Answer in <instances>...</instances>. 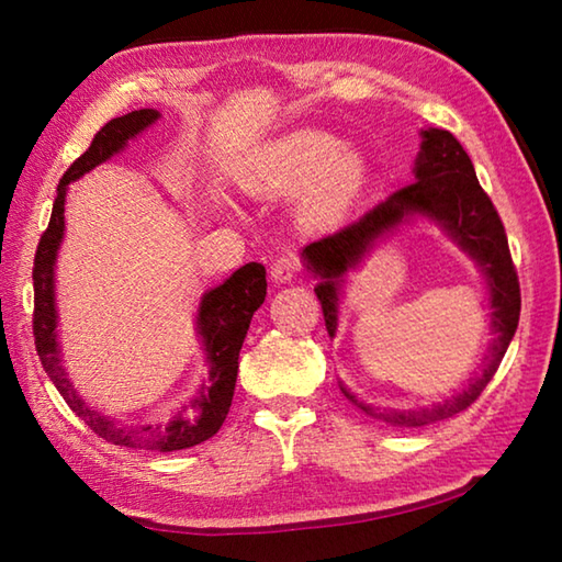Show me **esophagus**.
<instances>
[{
  "mask_svg": "<svg viewBox=\"0 0 562 562\" xmlns=\"http://www.w3.org/2000/svg\"><path fill=\"white\" fill-rule=\"evenodd\" d=\"M297 272H300V262L294 255H280V258L274 260L270 268V274L274 282H290L297 278Z\"/></svg>",
  "mask_w": 562,
  "mask_h": 562,
  "instance_id": "esophagus-1",
  "label": "esophagus"
}]
</instances>
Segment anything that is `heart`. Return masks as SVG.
Wrapping results in <instances>:
<instances>
[{
	"label": "heart",
	"mask_w": 562,
	"mask_h": 562,
	"mask_svg": "<svg viewBox=\"0 0 562 562\" xmlns=\"http://www.w3.org/2000/svg\"><path fill=\"white\" fill-rule=\"evenodd\" d=\"M367 160L351 146L315 128H297L270 140L245 176L258 193H300V221L310 227H331L355 207L367 186Z\"/></svg>",
	"instance_id": "heart-1"
}]
</instances>
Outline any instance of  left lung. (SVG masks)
I'll use <instances>...</instances> for the list:
<instances>
[{
    "mask_svg": "<svg viewBox=\"0 0 562 562\" xmlns=\"http://www.w3.org/2000/svg\"><path fill=\"white\" fill-rule=\"evenodd\" d=\"M412 183L398 188L396 193L379 203L372 211L364 213L357 223L341 227L335 235L322 237L317 243H310L302 250L304 265L322 280L315 292L325 312V325L329 337H335L339 322V282L341 274L355 270L361 258L372 250L376 240H382L414 215H424L429 221L439 223L443 233L461 247L479 265L483 278L488 282L491 294V325L496 331L491 351L486 357V369L465 392L446 398L443 404L434 408H384L379 412L374 406L357 402L345 386L347 398H351L361 412L369 416L382 418L392 426H424L441 422L453 414L469 408L483 389L496 374L503 355L510 345L513 335L518 329L520 317V284L516 274V265L510 260L506 227H503L498 211L493 207L486 190L481 188L479 178L469 154L453 138V133L443 128L422 131V150H418L414 164Z\"/></svg>",
    "mask_w": 562,
    "mask_h": 562,
    "instance_id": "obj_1",
    "label": "left lung"
}]
</instances>
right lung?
<instances>
[{
	"mask_svg": "<svg viewBox=\"0 0 562 562\" xmlns=\"http://www.w3.org/2000/svg\"><path fill=\"white\" fill-rule=\"evenodd\" d=\"M160 113L156 109L131 111L126 116L111 119L97 136L91 146L74 160L69 170L61 176L56 188V201L52 207V221L46 227L40 247L34 255V345L36 355L42 359L44 372L49 374L54 386L59 389L64 402L71 412L91 426L93 434L116 446L126 449H146V451H180L190 446L207 441L221 429L227 412H231L235 379H237V357H240L243 341L250 327V319L258 312L268 294V280L260 262H247L235 270L223 284L203 294L201 307H198V335L203 339L205 359L211 372L201 384V392L193 402L180 406L168 424L156 426H123L113 422L111 416L99 414V408L89 406L76 392L61 367L59 337H56V302H54V265L64 237V203L66 188L71 180L89 173L103 160L116 156L126 148L131 138L156 123Z\"/></svg>",
	"mask_w": 562,
	"mask_h": 562,
	"instance_id": "obj_1",
	"label": "right lung"
}]
</instances>
